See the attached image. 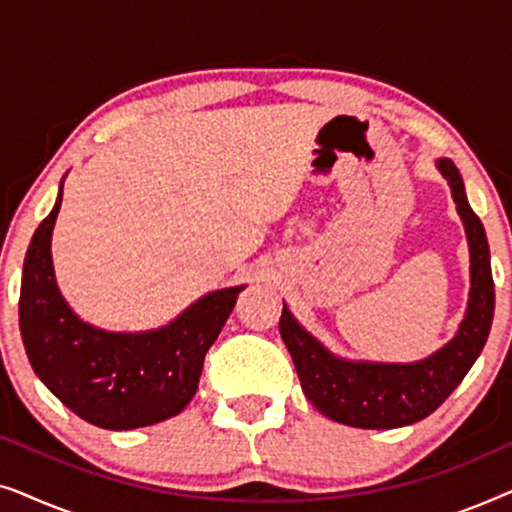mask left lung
<instances>
[{
    "instance_id": "8db88e82",
    "label": "left lung",
    "mask_w": 512,
    "mask_h": 512,
    "mask_svg": "<svg viewBox=\"0 0 512 512\" xmlns=\"http://www.w3.org/2000/svg\"><path fill=\"white\" fill-rule=\"evenodd\" d=\"M436 167L452 188L471 249V291L464 321L438 352L412 363H373L340 359L298 324L284 305L279 333L289 349L300 384L314 408L333 422L356 429H398L440 408L459 387L485 347L494 319V279L482 221L468 205L464 179L450 158Z\"/></svg>"
}]
</instances>
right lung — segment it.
I'll return each mask as SVG.
<instances>
[{
	"mask_svg": "<svg viewBox=\"0 0 512 512\" xmlns=\"http://www.w3.org/2000/svg\"><path fill=\"white\" fill-rule=\"evenodd\" d=\"M62 205L34 233L20 284V335L39 380L74 415L109 431L179 415L198 391L207 349L244 286L212 291L156 331L114 333L79 319L55 282L51 235Z\"/></svg>",
	"mask_w": 512,
	"mask_h": 512,
	"instance_id": "right-lung-1",
	"label": "right lung"
}]
</instances>
